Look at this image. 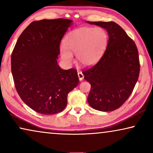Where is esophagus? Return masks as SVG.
Listing matches in <instances>:
<instances>
[{
    "label": "esophagus",
    "mask_w": 153,
    "mask_h": 153,
    "mask_svg": "<svg viewBox=\"0 0 153 153\" xmlns=\"http://www.w3.org/2000/svg\"><path fill=\"white\" fill-rule=\"evenodd\" d=\"M78 77H79V81H82L83 78H84V76H83L82 72H78Z\"/></svg>",
    "instance_id": "esophagus-1"
}]
</instances>
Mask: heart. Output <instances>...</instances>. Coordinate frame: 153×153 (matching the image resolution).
<instances>
[{
    "label": "heart",
    "mask_w": 153,
    "mask_h": 153,
    "mask_svg": "<svg viewBox=\"0 0 153 153\" xmlns=\"http://www.w3.org/2000/svg\"><path fill=\"white\" fill-rule=\"evenodd\" d=\"M108 42L107 33L100 27H81L67 34L60 55L67 64L73 60V55L83 66H91L99 61Z\"/></svg>",
    "instance_id": "1"
}]
</instances>
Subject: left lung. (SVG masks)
<instances>
[{
  "mask_svg": "<svg viewBox=\"0 0 153 153\" xmlns=\"http://www.w3.org/2000/svg\"><path fill=\"white\" fill-rule=\"evenodd\" d=\"M106 29L107 47L95 65L83 72L91 85L88 102L94 109L112 111L120 107L132 93L139 78V53L134 42L114 22H87Z\"/></svg>",
  "mask_w": 153,
  "mask_h": 153,
  "instance_id": "1",
  "label": "left lung"
}]
</instances>
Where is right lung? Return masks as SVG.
<instances>
[{
	"instance_id": "1",
	"label": "right lung",
	"mask_w": 153,
	"mask_h": 153,
	"mask_svg": "<svg viewBox=\"0 0 153 153\" xmlns=\"http://www.w3.org/2000/svg\"><path fill=\"white\" fill-rule=\"evenodd\" d=\"M72 24L65 19L35 21L23 31L12 53V74L23 102L45 115L62 111L79 83L75 69L62 70L57 59L60 41Z\"/></svg>"
}]
</instances>
